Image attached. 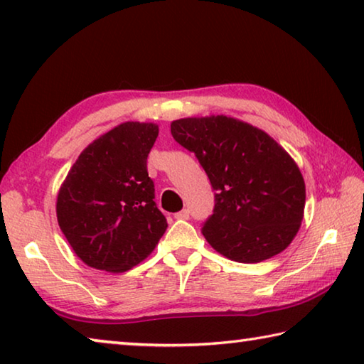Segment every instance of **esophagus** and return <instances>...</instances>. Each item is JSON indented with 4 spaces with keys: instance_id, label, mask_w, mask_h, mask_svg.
<instances>
[{
    "instance_id": "1",
    "label": "esophagus",
    "mask_w": 364,
    "mask_h": 364,
    "mask_svg": "<svg viewBox=\"0 0 364 364\" xmlns=\"http://www.w3.org/2000/svg\"><path fill=\"white\" fill-rule=\"evenodd\" d=\"M175 218L176 220H188L189 218V210H186V208H184V210L175 213Z\"/></svg>"
}]
</instances>
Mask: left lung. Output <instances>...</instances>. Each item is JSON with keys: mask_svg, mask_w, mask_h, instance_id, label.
I'll return each instance as SVG.
<instances>
[{"mask_svg": "<svg viewBox=\"0 0 364 364\" xmlns=\"http://www.w3.org/2000/svg\"><path fill=\"white\" fill-rule=\"evenodd\" d=\"M176 143L194 152L215 193L202 234L230 260L258 263L287 249L300 230L305 181L295 160L260 128L234 117L173 120Z\"/></svg>", "mask_w": 364, "mask_h": 364, "instance_id": "1", "label": "left lung"}]
</instances>
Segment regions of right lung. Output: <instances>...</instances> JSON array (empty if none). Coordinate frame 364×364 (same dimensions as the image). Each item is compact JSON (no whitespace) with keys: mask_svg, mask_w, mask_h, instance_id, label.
I'll return each mask as SVG.
<instances>
[{"mask_svg":"<svg viewBox=\"0 0 364 364\" xmlns=\"http://www.w3.org/2000/svg\"><path fill=\"white\" fill-rule=\"evenodd\" d=\"M151 122H123L80 154L60 184L56 215L72 250L91 268L123 273L152 254L167 230L154 202Z\"/></svg>","mask_w":364,"mask_h":364,"instance_id":"1","label":"right lung"}]
</instances>
